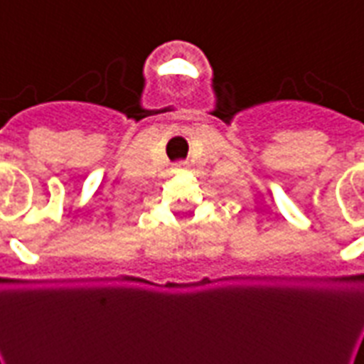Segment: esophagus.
Segmentation results:
<instances>
[{
  "label": "esophagus",
  "mask_w": 364,
  "mask_h": 364,
  "mask_svg": "<svg viewBox=\"0 0 364 364\" xmlns=\"http://www.w3.org/2000/svg\"><path fill=\"white\" fill-rule=\"evenodd\" d=\"M186 165H188V163H186V161H176L174 163V166H176V168H178V171H183V168H186Z\"/></svg>",
  "instance_id": "34e87169"
}]
</instances>
